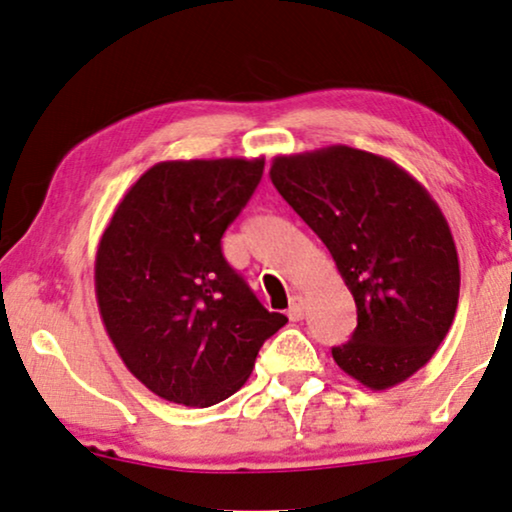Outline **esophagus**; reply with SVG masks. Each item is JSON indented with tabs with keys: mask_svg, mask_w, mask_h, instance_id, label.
I'll return each mask as SVG.
<instances>
[{
	"mask_svg": "<svg viewBox=\"0 0 512 512\" xmlns=\"http://www.w3.org/2000/svg\"><path fill=\"white\" fill-rule=\"evenodd\" d=\"M306 311V302L302 295H295L290 299V309H288V318L290 320H302Z\"/></svg>",
	"mask_w": 512,
	"mask_h": 512,
	"instance_id": "34e87169",
	"label": "esophagus"
}]
</instances>
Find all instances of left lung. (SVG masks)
Segmentation results:
<instances>
[{"label": "left lung", "instance_id": "1", "mask_svg": "<svg viewBox=\"0 0 512 512\" xmlns=\"http://www.w3.org/2000/svg\"><path fill=\"white\" fill-rule=\"evenodd\" d=\"M269 177L356 299L358 327L332 349L335 363L372 391L410 379L459 304V255L438 203L398 163L346 145L276 156Z\"/></svg>", "mask_w": 512, "mask_h": 512}]
</instances>
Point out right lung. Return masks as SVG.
Instances as JSON below:
<instances>
[{"label":"right lung","instance_id":"1","mask_svg":"<svg viewBox=\"0 0 512 512\" xmlns=\"http://www.w3.org/2000/svg\"><path fill=\"white\" fill-rule=\"evenodd\" d=\"M264 159L161 161L128 189L95 252L102 325L128 372L170 403L210 407L248 381L288 323L222 255Z\"/></svg>","mask_w":512,"mask_h":512}]
</instances>
